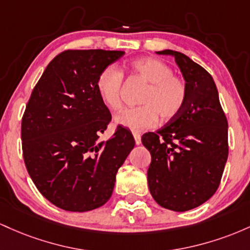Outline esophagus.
Wrapping results in <instances>:
<instances>
[{
  "mask_svg": "<svg viewBox=\"0 0 250 250\" xmlns=\"http://www.w3.org/2000/svg\"><path fill=\"white\" fill-rule=\"evenodd\" d=\"M133 137H134V142H136V144L139 145L140 143H142V137H140V133L139 132H136V131H134Z\"/></svg>",
  "mask_w": 250,
  "mask_h": 250,
  "instance_id": "obj_1",
  "label": "esophagus"
}]
</instances>
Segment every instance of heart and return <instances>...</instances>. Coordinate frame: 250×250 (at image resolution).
Listing matches in <instances>:
<instances>
[{"label":"heart","mask_w":250,"mask_h":250,"mask_svg":"<svg viewBox=\"0 0 250 250\" xmlns=\"http://www.w3.org/2000/svg\"><path fill=\"white\" fill-rule=\"evenodd\" d=\"M134 75L147 83V88L139 99L140 106L125 108L117 114V124L130 130L150 128L158 123L175 119L183 111L188 100L187 81L173 74L169 63L157 58H140L130 62ZM124 75L114 66H107L98 75L95 87L100 100L112 111L122 107Z\"/></svg>","instance_id":"heart-1"}]
</instances>
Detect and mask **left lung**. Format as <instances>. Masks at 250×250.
<instances>
[{"label": "left lung", "instance_id": "1", "mask_svg": "<svg viewBox=\"0 0 250 250\" xmlns=\"http://www.w3.org/2000/svg\"><path fill=\"white\" fill-rule=\"evenodd\" d=\"M157 53L175 57L189 94L175 119L143 134L151 153L148 189L163 208L187 211L208 201L220 186L229 151L228 122L215 81L203 67L183 53Z\"/></svg>", "mask_w": 250, "mask_h": 250}]
</instances>
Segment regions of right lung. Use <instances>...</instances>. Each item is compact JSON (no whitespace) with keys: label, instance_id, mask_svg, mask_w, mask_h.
I'll return each instance as SVG.
<instances>
[{"label":"right lung","instance_id":"1","mask_svg":"<svg viewBox=\"0 0 250 250\" xmlns=\"http://www.w3.org/2000/svg\"><path fill=\"white\" fill-rule=\"evenodd\" d=\"M124 55L122 50L67 49L48 63L22 117L24 164L35 187L67 211H88L110 200L117 171L134 146L127 128L111 122L95 87L98 75Z\"/></svg>","mask_w":250,"mask_h":250}]
</instances>
